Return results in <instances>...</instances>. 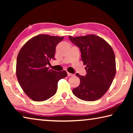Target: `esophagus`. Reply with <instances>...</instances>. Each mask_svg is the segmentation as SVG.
<instances>
[{
    "label": "esophagus",
    "instance_id": "obj_1",
    "mask_svg": "<svg viewBox=\"0 0 133 133\" xmlns=\"http://www.w3.org/2000/svg\"><path fill=\"white\" fill-rule=\"evenodd\" d=\"M67 76H68L69 77H70V76H73V74H71V73H69V72H67Z\"/></svg>",
    "mask_w": 133,
    "mask_h": 133
}]
</instances>
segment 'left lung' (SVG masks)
Here are the masks:
<instances>
[{
    "instance_id": "1",
    "label": "left lung",
    "mask_w": 133,
    "mask_h": 133,
    "mask_svg": "<svg viewBox=\"0 0 133 133\" xmlns=\"http://www.w3.org/2000/svg\"><path fill=\"white\" fill-rule=\"evenodd\" d=\"M74 44L80 49L81 60L86 65V75L76 76L80 83L73 89L77 98L87 102L100 98L106 93L116 75V57L109 44L94 35L73 37L69 36Z\"/></svg>"
}]
</instances>
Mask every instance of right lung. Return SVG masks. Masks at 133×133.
<instances>
[{"label": "right lung", "instance_id": "1", "mask_svg": "<svg viewBox=\"0 0 133 133\" xmlns=\"http://www.w3.org/2000/svg\"><path fill=\"white\" fill-rule=\"evenodd\" d=\"M64 37L40 35L31 38L22 47L16 61V76L22 89L29 97L43 102L53 96L58 80L67 72L49 69L47 65L55 60L56 47Z\"/></svg>", "mask_w": 133, "mask_h": 133}]
</instances>
